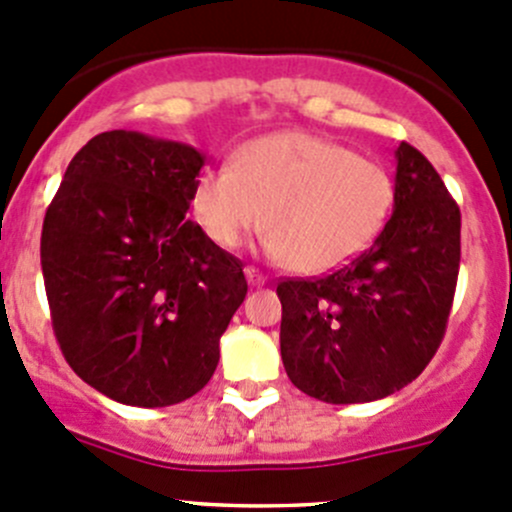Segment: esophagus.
<instances>
[{"mask_svg":"<svg viewBox=\"0 0 512 512\" xmlns=\"http://www.w3.org/2000/svg\"><path fill=\"white\" fill-rule=\"evenodd\" d=\"M245 277H247V282H250V287H265L267 284L265 274H262L260 270H255V267H245Z\"/></svg>","mask_w":512,"mask_h":512,"instance_id":"esophagus-1","label":"esophagus"}]
</instances>
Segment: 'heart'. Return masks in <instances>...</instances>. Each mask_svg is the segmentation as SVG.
Instances as JSON below:
<instances>
[{
    "instance_id": "1",
    "label": "heart",
    "mask_w": 512,
    "mask_h": 512,
    "mask_svg": "<svg viewBox=\"0 0 512 512\" xmlns=\"http://www.w3.org/2000/svg\"><path fill=\"white\" fill-rule=\"evenodd\" d=\"M392 196L378 161L331 139L282 132L247 144L235 164L208 166L193 184L191 211L223 250H238L270 223L267 255L321 274L373 245Z\"/></svg>"
}]
</instances>
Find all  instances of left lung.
Returning <instances> with one entry per match:
<instances>
[{"label": "left lung", "instance_id": "obj_1", "mask_svg": "<svg viewBox=\"0 0 512 512\" xmlns=\"http://www.w3.org/2000/svg\"><path fill=\"white\" fill-rule=\"evenodd\" d=\"M395 206L365 252L326 277L284 279L279 348L289 380L321 402L383 400L412 383L446 331L461 213L422 152H395Z\"/></svg>", "mask_w": 512, "mask_h": 512}]
</instances>
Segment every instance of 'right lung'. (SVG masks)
Here are the masks:
<instances>
[{"label":"right lung","mask_w":512,"mask_h":512,"mask_svg":"<svg viewBox=\"0 0 512 512\" xmlns=\"http://www.w3.org/2000/svg\"><path fill=\"white\" fill-rule=\"evenodd\" d=\"M206 157L112 129L90 139L43 218L53 333L110 400L166 407L203 390L247 294L242 262L186 218Z\"/></svg>","instance_id":"obj_1"}]
</instances>
